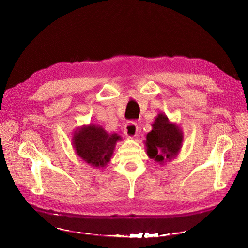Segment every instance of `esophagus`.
Segmentation results:
<instances>
[{
  "label": "esophagus",
  "mask_w": 248,
  "mask_h": 248,
  "mask_svg": "<svg viewBox=\"0 0 248 248\" xmlns=\"http://www.w3.org/2000/svg\"><path fill=\"white\" fill-rule=\"evenodd\" d=\"M124 132L130 139L135 138V136L138 135V132H139L138 124H136L135 123H129V124H125L124 129Z\"/></svg>",
  "instance_id": "1"
}]
</instances>
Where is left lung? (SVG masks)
Listing matches in <instances>:
<instances>
[{
  "label": "left lung",
  "instance_id": "1",
  "mask_svg": "<svg viewBox=\"0 0 248 248\" xmlns=\"http://www.w3.org/2000/svg\"><path fill=\"white\" fill-rule=\"evenodd\" d=\"M183 134L176 124H171L165 114H159L152 124V130L146 135L147 155L163 164L170 161L180 150Z\"/></svg>",
  "mask_w": 248,
  "mask_h": 248
}]
</instances>
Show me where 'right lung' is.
<instances>
[{"label":"right lung","mask_w":248,"mask_h":248,"mask_svg":"<svg viewBox=\"0 0 248 248\" xmlns=\"http://www.w3.org/2000/svg\"><path fill=\"white\" fill-rule=\"evenodd\" d=\"M120 140L118 134H109L102 127L89 124L75 131L72 145L83 161L100 168L109 162L116 143Z\"/></svg>","instance_id":"add662e5"}]
</instances>
